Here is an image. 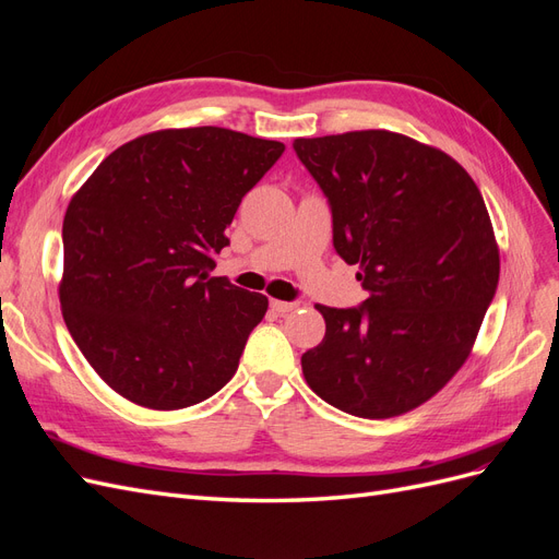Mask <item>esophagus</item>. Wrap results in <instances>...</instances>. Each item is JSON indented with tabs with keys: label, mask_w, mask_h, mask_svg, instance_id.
Wrapping results in <instances>:
<instances>
[{
	"label": "esophagus",
	"mask_w": 559,
	"mask_h": 559,
	"mask_svg": "<svg viewBox=\"0 0 559 559\" xmlns=\"http://www.w3.org/2000/svg\"><path fill=\"white\" fill-rule=\"evenodd\" d=\"M270 308H273L277 314H286L294 312L298 308V302H289V300H270Z\"/></svg>",
	"instance_id": "34e87169"
}]
</instances>
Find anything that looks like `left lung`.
<instances>
[{
    "label": "left lung",
    "mask_w": 559,
    "mask_h": 559,
    "mask_svg": "<svg viewBox=\"0 0 559 559\" xmlns=\"http://www.w3.org/2000/svg\"><path fill=\"white\" fill-rule=\"evenodd\" d=\"M324 191L333 247L368 298L317 310L326 335L300 357L333 408L382 419L429 401L462 368L497 294L499 249L476 181L443 151L386 130L296 140Z\"/></svg>",
    "instance_id": "1"
}]
</instances>
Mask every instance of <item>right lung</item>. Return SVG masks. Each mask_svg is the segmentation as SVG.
Masks as SVG:
<instances>
[{
	"label": "right lung",
	"instance_id": "obj_1",
	"mask_svg": "<svg viewBox=\"0 0 559 559\" xmlns=\"http://www.w3.org/2000/svg\"><path fill=\"white\" fill-rule=\"evenodd\" d=\"M282 154V142L226 128L158 130L118 146L72 198L62 317L114 392L179 411L235 376L267 298L207 270Z\"/></svg>",
	"mask_w": 559,
	"mask_h": 559
}]
</instances>
